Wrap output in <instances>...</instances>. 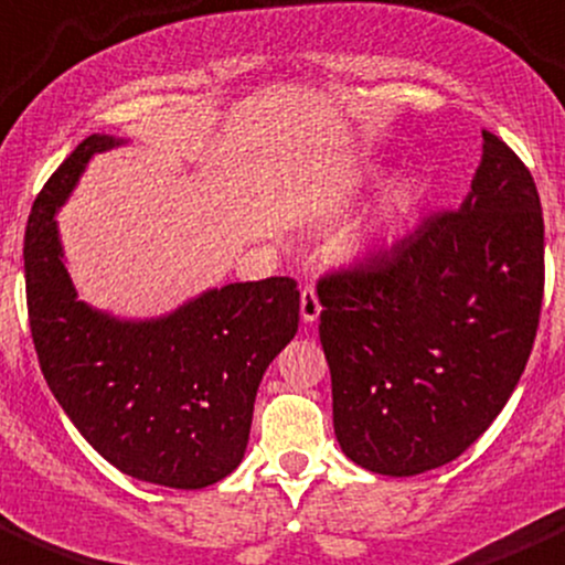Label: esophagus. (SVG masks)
I'll return each instance as SVG.
<instances>
[{"label": "esophagus", "mask_w": 565, "mask_h": 565, "mask_svg": "<svg viewBox=\"0 0 565 565\" xmlns=\"http://www.w3.org/2000/svg\"><path fill=\"white\" fill-rule=\"evenodd\" d=\"M320 311H322L320 295H317V289L309 284V287L300 292V317H303V322H315L317 317H320Z\"/></svg>", "instance_id": "obj_1"}]
</instances>
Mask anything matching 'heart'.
Listing matches in <instances>:
<instances>
[{
  "mask_svg": "<svg viewBox=\"0 0 565 565\" xmlns=\"http://www.w3.org/2000/svg\"><path fill=\"white\" fill-rule=\"evenodd\" d=\"M372 177H375V168H366V179H372ZM419 193H422V188L414 182V179H408V182H399L397 188L388 193L383 215L377 217L372 226H366L364 232H359L355 237H350L348 245H344V254H348L350 259H361V256L372 254V250H375L377 245L388 237V232H392V226L397 223V217L408 215V212L414 210L416 201H419Z\"/></svg>",
  "mask_w": 565,
  "mask_h": 565,
  "instance_id": "b5f03b06",
  "label": "heart"
}]
</instances>
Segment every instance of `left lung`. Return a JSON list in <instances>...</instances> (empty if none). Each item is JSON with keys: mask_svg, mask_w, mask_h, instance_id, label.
I'll return each instance as SVG.
<instances>
[{"mask_svg": "<svg viewBox=\"0 0 565 565\" xmlns=\"http://www.w3.org/2000/svg\"><path fill=\"white\" fill-rule=\"evenodd\" d=\"M320 342L344 456L388 478L456 461L522 377L544 298V217L524 162L483 129L456 212L322 278Z\"/></svg>", "mask_w": 565, "mask_h": 565, "instance_id": "1", "label": "left lung"}]
</instances>
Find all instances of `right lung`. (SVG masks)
Here are the masks:
<instances>
[{"label": "right lung", "mask_w": 565, "mask_h": 565, "mask_svg": "<svg viewBox=\"0 0 565 565\" xmlns=\"http://www.w3.org/2000/svg\"><path fill=\"white\" fill-rule=\"evenodd\" d=\"M120 143L85 137L32 204V342L49 388L98 456L146 483L204 489L243 461L262 375L298 333L300 292L287 276L226 284L154 320H120L76 298L54 212L90 157Z\"/></svg>", "instance_id": "obj_1"}]
</instances>
